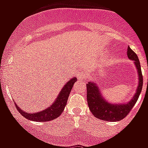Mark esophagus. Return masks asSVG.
Returning a JSON list of instances; mask_svg holds the SVG:
<instances>
[{
	"label": "esophagus",
	"instance_id": "obj_1",
	"mask_svg": "<svg viewBox=\"0 0 148 148\" xmlns=\"http://www.w3.org/2000/svg\"><path fill=\"white\" fill-rule=\"evenodd\" d=\"M88 76V72L86 71H84V70H83V71H81L77 73V78H78L79 80H82V79L87 78Z\"/></svg>",
	"mask_w": 148,
	"mask_h": 148
}]
</instances>
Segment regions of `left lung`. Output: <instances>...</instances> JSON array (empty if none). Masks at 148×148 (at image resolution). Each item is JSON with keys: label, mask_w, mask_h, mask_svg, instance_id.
I'll return each instance as SVG.
<instances>
[{"label": "left lung", "mask_w": 148, "mask_h": 148, "mask_svg": "<svg viewBox=\"0 0 148 148\" xmlns=\"http://www.w3.org/2000/svg\"><path fill=\"white\" fill-rule=\"evenodd\" d=\"M127 57L134 61L139 77L137 92L127 103L121 104H113L107 102L100 94V89L95 84L89 82L87 84V101L89 106V109L93 115L99 119L107 121H118L124 119L131 112L134 104L138 101V97L142 90L143 76L139 59L138 55L128 47L127 48ZM148 81V80H147Z\"/></svg>", "instance_id": "left-lung-1"}]
</instances>
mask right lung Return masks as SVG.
<instances>
[{"label":"right lung","mask_w":148,"mask_h":148,"mask_svg":"<svg viewBox=\"0 0 148 148\" xmlns=\"http://www.w3.org/2000/svg\"><path fill=\"white\" fill-rule=\"evenodd\" d=\"M76 81V77L71 79L64 86V88H62V90L60 91V95L58 96L54 103L51 107L45 109V110H41L40 112L34 113V114H27V113L23 111L22 109L18 108L17 106V110H18V112L21 113V114L23 117H24L27 119L31 120V121H34L45 122L58 118L64 110L65 106L67 104V99L69 97L70 93L71 91L74 84L75 83Z\"/></svg>","instance_id":"1"}]
</instances>
